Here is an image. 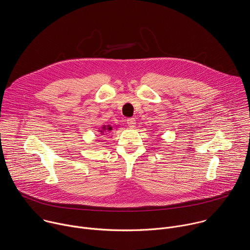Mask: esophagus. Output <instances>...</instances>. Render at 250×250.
I'll use <instances>...</instances> for the list:
<instances>
[{"label":"esophagus","instance_id":"1","mask_svg":"<svg viewBox=\"0 0 250 250\" xmlns=\"http://www.w3.org/2000/svg\"><path fill=\"white\" fill-rule=\"evenodd\" d=\"M126 124H127V125L129 126V127H134V125H135V119L134 118H128L127 120H126Z\"/></svg>","mask_w":250,"mask_h":250}]
</instances>
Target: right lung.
<instances>
[{
  "instance_id": "add662e5",
  "label": "right lung",
  "mask_w": 250,
  "mask_h": 250,
  "mask_svg": "<svg viewBox=\"0 0 250 250\" xmlns=\"http://www.w3.org/2000/svg\"><path fill=\"white\" fill-rule=\"evenodd\" d=\"M112 128H113V127H112L111 125H107V126H106V125H104V126L102 127L101 132L104 134V131H106V132H107V131H110V130H112Z\"/></svg>"
}]
</instances>
